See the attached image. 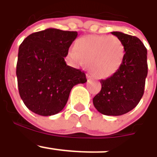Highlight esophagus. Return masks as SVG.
I'll return each mask as SVG.
<instances>
[{
    "mask_svg": "<svg viewBox=\"0 0 157 157\" xmlns=\"http://www.w3.org/2000/svg\"><path fill=\"white\" fill-rule=\"evenodd\" d=\"M87 78L88 79V80H91V79H92V76L91 75V73H87Z\"/></svg>",
    "mask_w": 157,
    "mask_h": 157,
    "instance_id": "1",
    "label": "esophagus"
}]
</instances>
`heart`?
I'll use <instances>...</instances> for the list:
<instances>
[{
	"label": "heart",
	"mask_w": 157,
	"mask_h": 157,
	"mask_svg": "<svg viewBox=\"0 0 157 157\" xmlns=\"http://www.w3.org/2000/svg\"><path fill=\"white\" fill-rule=\"evenodd\" d=\"M68 56L75 64L85 63L97 78H108L122 66L125 48L117 36L88 35L79 38Z\"/></svg>",
	"instance_id": "heart-1"
}]
</instances>
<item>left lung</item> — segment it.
<instances>
[{"mask_svg":"<svg viewBox=\"0 0 157 157\" xmlns=\"http://www.w3.org/2000/svg\"><path fill=\"white\" fill-rule=\"evenodd\" d=\"M125 48V57L120 70L105 80L93 98L98 112L107 116H121L138 104L144 94L148 73L147 50L138 37L121 32H112Z\"/></svg>","mask_w":157,"mask_h":157,"instance_id":"obj_1","label":"left lung"}]
</instances>
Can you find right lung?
<instances>
[{
	"instance_id": "add662e5",
	"label": "right lung",
	"mask_w": 157,
	"mask_h": 157,
	"mask_svg": "<svg viewBox=\"0 0 157 157\" xmlns=\"http://www.w3.org/2000/svg\"><path fill=\"white\" fill-rule=\"evenodd\" d=\"M76 31L49 28L29 35L19 48L16 76L20 97L34 113L52 116L63 110L73 86L86 75L67 66L65 57Z\"/></svg>"
}]
</instances>
